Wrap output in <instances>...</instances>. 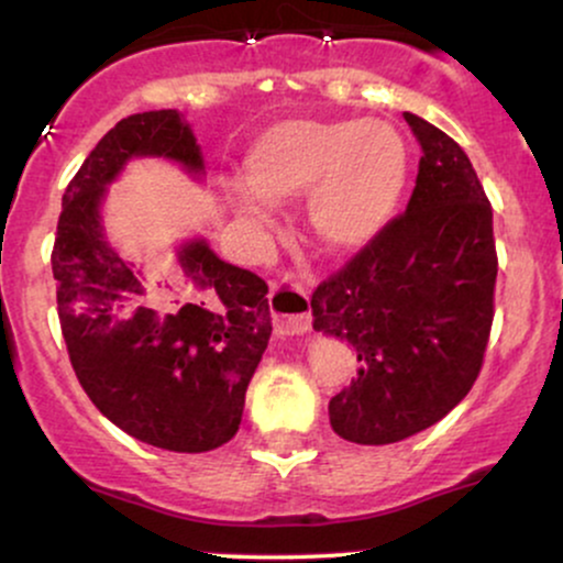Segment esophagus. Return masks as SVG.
Returning a JSON list of instances; mask_svg holds the SVG:
<instances>
[{
	"instance_id": "obj_1",
	"label": "esophagus",
	"mask_w": 563,
	"mask_h": 563,
	"mask_svg": "<svg viewBox=\"0 0 563 563\" xmlns=\"http://www.w3.org/2000/svg\"><path fill=\"white\" fill-rule=\"evenodd\" d=\"M269 309H273L275 333L301 335L309 331V296L294 277H283L269 286Z\"/></svg>"
}]
</instances>
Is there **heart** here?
Wrapping results in <instances>:
<instances>
[{"mask_svg":"<svg viewBox=\"0 0 563 563\" xmlns=\"http://www.w3.org/2000/svg\"><path fill=\"white\" fill-rule=\"evenodd\" d=\"M245 185L228 198L251 222H269V200L307 196L314 241L331 254H352L376 241L405 196L410 151L402 134L376 119H286L251 142Z\"/></svg>","mask_w":563,"mask_h":563,"instance_id":"b5f03b06","label":"heart"}]
</instances>
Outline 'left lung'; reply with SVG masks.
<instances>
[{
    "label": "left lung",
    "instance_id": "1",
    "mask_svg": "<svg viewBox=\"0 0 563 563\" xmlns=\"http://www.w3.org/2000/svg\"><path fill=\"white\" fill-rule=\"evenodd\" d=\"M421 142L405 214L322 280L312 328L352 344L357 376L328 402L333 431L391 444L471 391L495 318L493 206L463 147L405 113Z\"/></svg>",
    "mask_w": 563,
    "mask_h": 563
}]
</instances>
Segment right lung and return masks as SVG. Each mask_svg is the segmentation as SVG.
<instances>
[{
	"instance_id": "obj_1",
	"label": "right lung",
	"mask_w": 563,
	"mask_h": 563,
	"mask_svg": "<svg viewBox=\"0 0 563 563\" xmlns=\"http://www.w3.org/2000/svg\"><path fill=\"white\" fill-rule=\"evenodd\" d=\"M142 156L203 172L177 111L134 113L97 142L57 219V318L76 378L108 421L153 448L206 452L241 426L245 389L273 333L267 283L219 260L203 238L179 249L169 275L145 273L108 243L106 187Z\"/></svg>"
}]
</instances>
